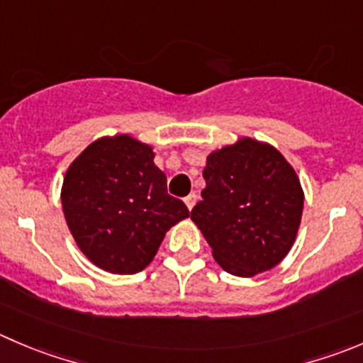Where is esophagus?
<instances>
[{
	"instance_id": "1",
	"label": "esophagus",
	"mask_w": 363,
	"mask_h": 363,
	"mask_svg": "<svg viewBox=\"0 0 363 363\" xmlns=\"http://www.w3.org/2000/svg\"><path fill=\"white\" fill-rule=\"evenodd\" d=\"M195 202H196L195 193H191V195H188V196H186V199H184V203H186V206H188L189 211L193 209V206H195Z\"/></svg>"
}]
</instances>
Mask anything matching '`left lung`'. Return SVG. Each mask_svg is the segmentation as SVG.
I'll return each mask as SVG.
<instances>
[{
    "label": "left lung",
    "instance_id": "obj_1",
    "mask_svg": "<svg viewBox=\"0 0 363 363\" xmlns=\"http://www.w3.org/2000/svg\"><path fill=\"white\" fill-rule=\"evenodd\" d=\"M203 179L191 220L214 260L235 277L275 267L289 253L303 213V189L286 157L269 143L241 138L207 156Z\"/></svg>",
    "mask_w": 363,
    "mask_h": 363
}]
</instances>
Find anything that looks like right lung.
<instances>
[{
    "mask_svg": "<svg viewBox=\"0 0 363 363\" xmlns=\"http://www.w3.org/2000/svg\"><path fill=\"white\" fill-rule=\"evenodd\" d=\"M62 206L81 252L115 275L145 269L167 230L189 216L184 202L168 195L152 147L129 135L96 140L70 163Z\"/></svg>",
    "mask_w": 363,
    "mask_h": 363,
    "instance_id": "obj_1",
    "label": "right lung"
}]
</instances>
